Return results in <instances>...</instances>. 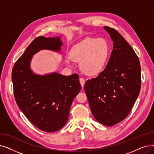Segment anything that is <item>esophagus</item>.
Returning a JSON list of instances; mask_svg holds the SVG:
<instances>
[{
	"label": "esophagus",
	"instance_id": "1",
	"mask_svg": "<svg viewBox=\"0 0 154 154\" xmlns=\"http://www.w3.org/2000/svg\"><path fill=\"white\" fill-rule=\"evenodd\" d=\"M79 82H80V83H81V85H82V88H83L85 83V79L84 78H79Z\"/></svg>",
	"mask_w": 154,
	"mask_h": 154
}]
</instances>
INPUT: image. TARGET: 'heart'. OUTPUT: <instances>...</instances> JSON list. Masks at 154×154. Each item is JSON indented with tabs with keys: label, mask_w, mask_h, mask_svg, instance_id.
<instances>
[{
	"label": "heart",
	"mask_w": 154,
	"mask_h": 154,
	"mask_svg": "<svg viewBox=\"0 0 154 154\" xmlns=\"http://www.w3.org/2000/svg\"><path fill=\"white\" fill-rule=\"evenodd\" d=\"M110 52V45L105 38H86L72 47L70 56L66 58L65 63L72 67L73 61H81L82 71L88 76H95L106 67Z\"/></svg>",
	"instance_id": "1"
}]
</instances>
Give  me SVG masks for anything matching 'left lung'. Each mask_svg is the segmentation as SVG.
Segmentation results:
<instances>
[{"label": "left lung", "mask_w": 154, "mask_h": 154, "mask_svg": "<svg viewBox=\"0 0 154 154\" xmlns=\"http://www.w3.org/2000/svg\"><path fill=\"white\" fill-rule=\"evenodd\" d=\"M103 28L113 42V50L106 68L86 82L84 90L95 119L112 126L126 118L137 99L141 67L136 53L118 31Z\"/></svg>", "instance_id": "obj_1"}]
</instances>
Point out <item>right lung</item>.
I'll return each instance as SVG.
<instances>
[{"label":"right lung","instance_id":"add662e5","mask_svg":"<svg viewBox=\"0 0 154 154\" xmlns=\"http://www.w3.org/2000/svg\"><path fill=\"white\" fill-rule=\"evenodd\" d=\"M62 45L59 36H38L17 59L12 71L18 107L34 126L48 133L56 131L66 125L72 100L82 86L78 74L63 76L55 72L39 75L32 71L30 63L40 51L59 52Z\"/></svg>","mask_w":154,"mask_h":154}]
</instances>
